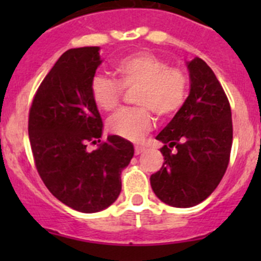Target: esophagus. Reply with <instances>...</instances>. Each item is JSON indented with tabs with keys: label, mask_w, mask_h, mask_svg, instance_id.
<instances>
[{
	"label": "esophagus",
	"mask_w": 261,
	"mask_h": 261,
	"mask_svg": "<svg viewBox=\"0 0 261 261\" xmlns=\"http://www.w3.org/2000/svg\"><path fill=\"white\" fill-rule=\"evenodd\" d=\"M145 151V146H141V145H136L135 146V154L136 155H140Z\"/></svg>",
	"instance_id": "esophagus-1"
}]
</instances>
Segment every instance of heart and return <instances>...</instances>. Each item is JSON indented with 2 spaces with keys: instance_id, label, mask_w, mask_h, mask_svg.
Returning <instances> with one entry per match:
<instances>
[{
  "instance_id": "obj_1",
  "label": "heart",
  "mask_w": 261,
  "mask_h": 261,
  "mask_svg": "<svg viewBox=\"0 0 261 261\" xmlns=\"http://www.w3.org/2000/svg\"><path fill=\"white\" fill-rule=\"evenodd\" d=\"M114 73L117 82L106 75H94L91 96L99 109L112 112L122 99L123 89L136 88L134 102L140 107L122 110L109 121V130L126 140L139 141L146 135L152 126L150 111L158 118H168L186 99V74L169 68L151 53L139 51L121 58L114 65Z\"/></svg>"
}]
</instances>
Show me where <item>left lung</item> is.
Here are the masks:
<instances>
[{
	"instance_id": "obj_1",
	"label": "left lung",
	"mask_w": 261,
	"mask_h": 261,
	"mask_svg": "<svg viewBox=\"0 0 261 261\" xmlns=\"http://www.w3.org/2000/svg\"><path fill=\"white\" fill-rule=\"evenodd\" d=\"M186 64L189 94L156 136L164 163L150 177L158 198L178 208L201 203L217 188L232 146L231 109L220 82L201 58Z\"/></svg>"
}]
</instances>
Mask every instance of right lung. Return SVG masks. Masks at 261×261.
Here are the masks:
<instances>
[{"instance_id":"1","label":"right lung","mask_w":261,"mask_h":261,"mask_svg":"<svg viewBox=\"0 0 261 261\" xmlns=\"http://www.w3.org/2000/svg\"><path fill=\"white\" fill-rule=\"evenodd\" d=\"M99 46L69 49L41 82L29 114V139L36 169L50 193L75 211L99 212L117 199L121 173L134 145L109 135L91 96V81L101 65Z\"/></svg>"}]
</instances>
